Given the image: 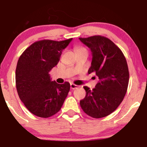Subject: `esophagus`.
I'll use <instances>...</instances> for the list:
<instances>
[{
  "instance_id": "1",
  "label": "esophagus",
  "mask_w": 147,
  "mask_h": 147,
  "mask_svg": "<svg viewBox=\"0 0 147 147\" xmlns=\"http://www.w3.org/2000/svg\"><path fill=\"white\" fill-rule=\"evenodd\" d=\"M79 86L77 85L74 84V83H70V89L71 90H75V89H77Z\"/></svg>"
}]
</instances>
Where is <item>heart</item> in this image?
Here are the masks:
<instances>
[{"mask_svg":"<svg viewBox=\"0 0 147 147\" xmlns=\"http://www.w3.org/2000/svg\"><path fill=\"white\" fill-rule=\"evenodd\" d=\"M83 50H86L85 47H81V46H77L76 47V52L77 51H83Z\"/></svg>","mask_w":147,"mask_h":147,"instance_id":"1","label":"heart"}]
</instances>
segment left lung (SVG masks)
I'll return each mask as SVG.
<instances>
[{
    "label": "left lung",
    "mask_w": 147,
    "mask_h": 147,
    "mask_svg": "<svg viewBox=\"0 0 147 147\" xmlns=\"http://www.w3.org/2000/svg\"><path fill=\"white\" fill-rule=\"evenodd\" d=\"M79 39L92 52L88 74L95 72L99 79L92 90L83 87L86 95L80 100V105L89 116L105 117L116 110L127 92L129 77L127 61L121 50L107 37L95 35Z\"/></svg>",
    "instance_id": "8db88e82"
}]
</instances>
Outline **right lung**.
<instances>
[{
  "label": "right lung",
  "mask_w": 147,
  "mask_h": 147,
  "mask_svg": "<svg viewBox=\"0 0 147 147\" xmlns=\"http://www.w3.org/2000/svg\"><path fill=\"white\" fill-rule=\"evenodd\" d=\"M72 38L34 42L20 55L16 70L18 96L30 112L48 118L62 108L70 91V83L51 81L49 72L57 64Z\"/></svg>",
  "instance_id": "right-lung-1"
}]
</instances>
